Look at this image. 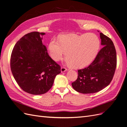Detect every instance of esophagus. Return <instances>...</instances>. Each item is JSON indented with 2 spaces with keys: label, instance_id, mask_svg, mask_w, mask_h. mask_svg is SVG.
<instances>
[{
  "label": "esophagus",
  "instance_id": "obj_1",
  "mask_svg": "<svg viewBox=\"0 0 127 127\" xmlns=\"http://www.w3.org/2000/svg\"><path fill=\"white\" fill-rule=\"evenodd\" d=\"M67 70V68H66V67H65L63 66V67H61V71L62 72H64V71H66Z\"/></svg>",
  "mask_w": 127,
  "mask_h": 127
}]
</instances>
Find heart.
<instances>
[{
    "label": "heart",
    "mask_w": 127,
    "mask_h": 127,
    "mask_svg": "<svg viewBox=\"0 0 127 127\" xmlns=\"http://www.w3.org/2000/svg\"><path fill=\"white\" fill-rule=\"evenodd\" d=\"M100 47V41L94 33L64 34L59 41L53 38L48 44L49 55L55 61L61 59L66 54L69 66L78 68L89 64L96 56Z\"/></svg>",
    "instance_id": "obj_1"
}]
</instances>
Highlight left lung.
Returning <instances> with one entry per match:
<instances>
[{
  "label": "left lung",
  "instance_id": "8db88e82",
  "mask_svg": "<svg viewBox=\"0 0 127 127\" xmlns=\"http://www.w3.org/2000/svg\"><path fill=\"white\" fill-rule=\"evenodd\" d=\"M103 47L88 67L78 70V77L71 83L77 92L83 94L96 93L112 81L117 67L115 47L109 37L99 33Z\"/></svg>",
  "mask_w": 127,
  "mask_h": 127
}]
</instances>
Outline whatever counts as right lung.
<instances>
[{
  "mask_svg": "<svg viewBox=\"0 0 127 127\" xmlns=\"http://www.w3.org/2000/svg\"><path fill=\"white\" fill-rule=\"evenodd\" d=\"M44 33L32 32L23 36L15 45L10 57L14 77L26 93L40 95L52 87L60 65L51 59L42 43Z\"/></svg>",
  "mask_w": 127,
  "mask_h": 127,
  "instance_id": "add662e5",
  "label": "right lung"
}]
</instances>
